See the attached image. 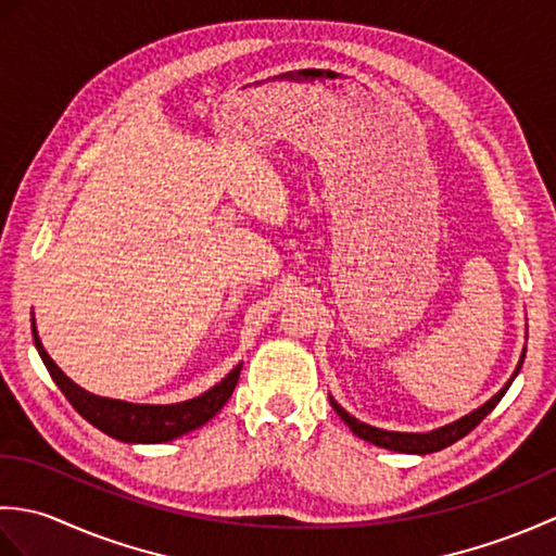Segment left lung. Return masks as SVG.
Instances as JSON below:
<instances>
[{"label":"left lung","mask_w":556,"mask_h":556,"mask_svg":"<svg viewBox=\"0 0 556 556\" xmlns=\"http://www.w3.org/2000/svg\"><path fill=\"white\" fill-rule=\"evenodd\" d=\"M523 358H526V351L521 353V361H518L516 370H514V375H511V380L506 382V384L500 389V392L494 394L490 401H485V404H482L480 408H476L473 413H468V416L458 418V420H454V422H448V425H444V428H437V430H432V432H392V430L372 428V425H365V422L356 420L353 416H349V413H346L344 408H341L332 396H329V401H332V406H334V410L339 413V418L344 420V422L349 425V428H351V432L356 434V437H361V440L370 442V444H375V446L389 448V452H401V454H432V452H442L444 446L458 442L460 437H466L470 430L478 428L480 420L485 418L488 413L500 404L502 396L506 394V389L511 387L514 377L518 375V370H521Z\"/></svg>","instance_id":"1"}]
</instances>
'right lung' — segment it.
I'll return each instance as SVG.
<instances>
[{"label": "right lung", "instance_id": "1", "mask_svg": "<svg viewBox=\"0 0 556 556\" xmlns=\"http://www.w3.org/2000/svg\"><path fill=\"white\" fill-rule=\"evenodd\" d=\"M30 323H33L35 349H38L45 368L52 375L54 384L62 389V394L68 399V404L74 406L90 425H96L98 430L114 437V440L119 442L160 444V442L176 440V437L200 428V425H205L210 418H215L222 410V406L227 404L241 375L243 363L236 365V368L224 377L219 384L207 389L205 394L181 401V404L155 406V404H128V401H119V399H104V396L86 392V389H80L76 382H71L68 377L56 368V363L47 356V351L42 349L38 329H35V317H30Z\"/></svg>", "mask_w": 556, "mask_h": 556}]
</instances>
